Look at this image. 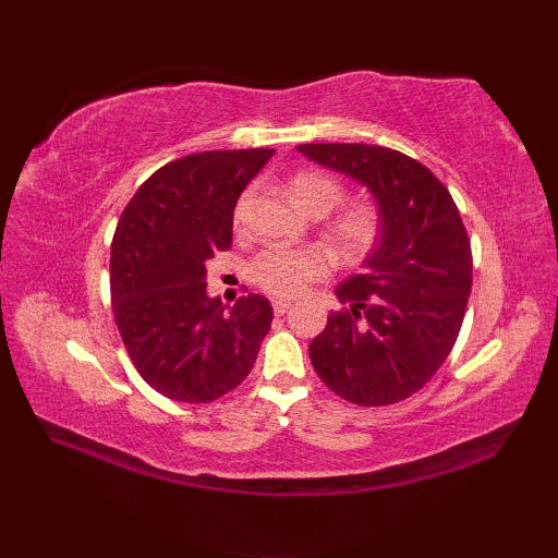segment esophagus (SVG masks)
<instances>
[{"label":"esophagus","instance_id":"34e87169","mask_svg":"<svg viewBox=\"0 0 558 558\" xmlns=\"http://www.w3.org/2000/svg\"><path fill=\"white\" fill-rule=\"evenodd\" d=\"M290 306H292V302H290V300H272V312H276L278 316L288 314V312H290Z\"/></svg>","mask_w":558,"mask_h":558}]
</instances>
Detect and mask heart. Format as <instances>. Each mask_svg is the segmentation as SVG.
I'll return each mask as SVG.
<instances>
[{"label":"heart","mask_w":558,"mask_h":558,"mask_svg":"<svg viewBox=\"0 0 558 558\" xmlns=\"http://www.w3.org/2000/svg\"><path fill=\"white\" fill-rule=\"evenodd\" d=\"M290 196L294 206L310 216H326L333 210L345 192L333 174L322 170H304L290 180ZM244 213V201L234 210V220L240 222ZM330 244L345 258H360L374 246L378 236V213L366 201H357L340 208L326 225ZM330 256L318 246H270L264 248L252 264V278L260 288L292 298L300 294L310 282L328 276Z\"/></svg>","instance_id":"b5f03b06"}]
</instances>
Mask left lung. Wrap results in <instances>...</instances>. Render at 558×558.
<instances>
[{
  "instance_id": "obj_1",
  "label": "left lung",
  "mask_w": 558,
  "mask_h": 558,
  "mask_svg": "<svg viewBox=\"0 0 558 558\" xmlns=\"http://www.w3.org/2000/svg\"><path fill=\"white\" fill-rule=\"evenodd\" d=\"M306 158L369 189L378 236L364 270L336 288L310 345L322 381L362 408L393 405L429 381L453 350L472 290V252L448 189L400 150L304 144Z\"/></svg>"
}]
</instances>
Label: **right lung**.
Listing matches in <instances>:
<instances>
[{
    "label": "right lung",
    "mask_w": 558,
    "mask_h": 558,
    "mask_svg": "<svg viewBox=\"0 0 558 558\" xmlns=\"http://www.w3.org/2000/svg\"><path fill=\"white\" fill-rule=\"evenodd\" d=\"M272 148L206 150L153 172L112 236L117 328L141 378L165 398L210 402L252 372L272 322L246 294L228 310L206 294V260L232 246L236 198Z\"/></svg>",
    "instance_id": "add662e5"
}]
</instances>
